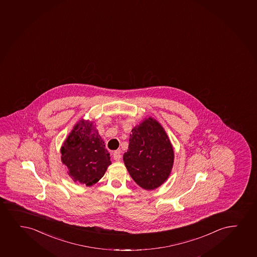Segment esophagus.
<instances>
[{
	"instance_id": "1",
	"label": "esophagus",
	"mask_w": 257,
	"mask_h": 257,
	"mask_svg": "<svg viewBox=\"0 0 257 257\" xmlns=\"http://www.w3.org/2000/svg\"><path fill=\"white\" fill-rule=\"evenodd\" d=\"M113 157H114V159L115 161H120V158H121V155H120V150H115L114 153H113Z\"/></svg>"
}]
</instances>
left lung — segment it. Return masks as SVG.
<instances>
[{
  "label": "left lung",
  "mask_w": 257,
  "mask_h": 257,
  "mask_svg": "<svg viewBox=\"0 0 257 257\" xmlns=\"http://www.w3.org/2000/svg\"><path fill=\"white\" fill-rule=\"evenodd\" d=\"M123 161L134 181L146 190L157 189L169 178L174 164V150L157 120L145 118L134 127Z\"/></svg>",
  "instance_id": "obj_1"
}]
</instances>
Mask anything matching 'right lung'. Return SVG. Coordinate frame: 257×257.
Returning <instances> with one entry per match:
<instances>
[{"label": "right lung", "instance_id": "obj_1", "mask_svg": "<svg viewBox=\"0 0 257 257\" xmlns=\"http://www.w3.org/2000/svg\"><path fill=\"white\" fill-rule=\"evenodd\" d=\"M62 162L74 182L91 186L104 176L110 156L93 122L81 120L61 149Z\"/></svg>", "mask_w": 257, "mask_h": 257}]
</instances>
